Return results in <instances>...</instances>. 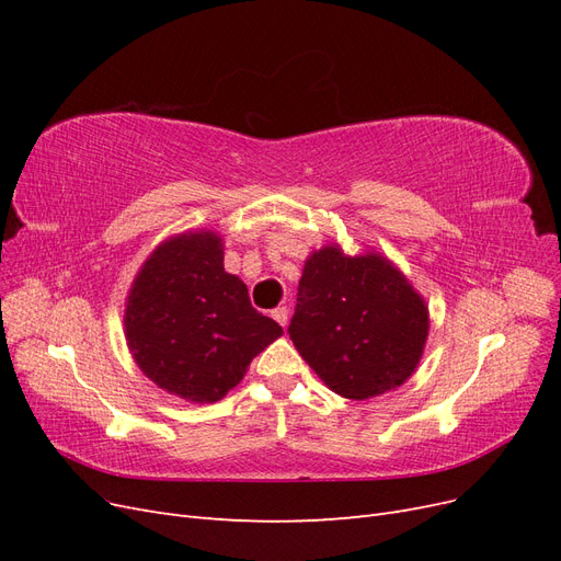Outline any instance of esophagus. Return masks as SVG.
Listing matches in <instances>:
<instances>
[{
  "label": "esophagus",
  "mask_w": 561,
  "mask_h": 561,
  "mask_svg": "<svg viewBox=\"0 0 561 561\" xmlns=\"http://www.w3.org/2000/svg\"><path fill=\"white\" fill-rule=\"evenodd\" d=\"M271 316H274V320L278 322V325H287V318H290V316H287V309L285 307H278V309H274V311H271Z\"/></svg>",
  "instance_id": "34e87169"
}]
</instances>
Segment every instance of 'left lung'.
Returning <instances> with one entry per match:
<instances>
[{"label":"left lung","mask_w":561,"mask_h":561,"mask_svg":"<svg viewBox=\"0 0 561 561\" xmlns=\"http://www.w3.org/2000/svg\"><path fill=\"white\" fill-rule=\"evenodd\" d=\"M287 332L334 393L367 400L412 377L426 346L428 307L381 254L348 257L325 245L304 264Z\"/></svg>","instance_id":"left-lung-1"}]
</instances>
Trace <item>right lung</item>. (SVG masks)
<instances>
[{
    "mask_svg": "<svg viewBox=\"0 0 561 561\" xmlns=\"http://www.w3.org/2000/svg\"><path fill=\"white\" fill-rule=\"evenodd\" d=\"M126 342L135 363L168 393L217 402L257 353L283 334L252 309L245 283L225 271L215 231L161 243L135 276L126 301Z\"/></svg>",
    "mask_w": 561,
    "mask_h": 561,
    "instance_id": "right-lung-1",
    "label": "right lung"
}]
</instances>
